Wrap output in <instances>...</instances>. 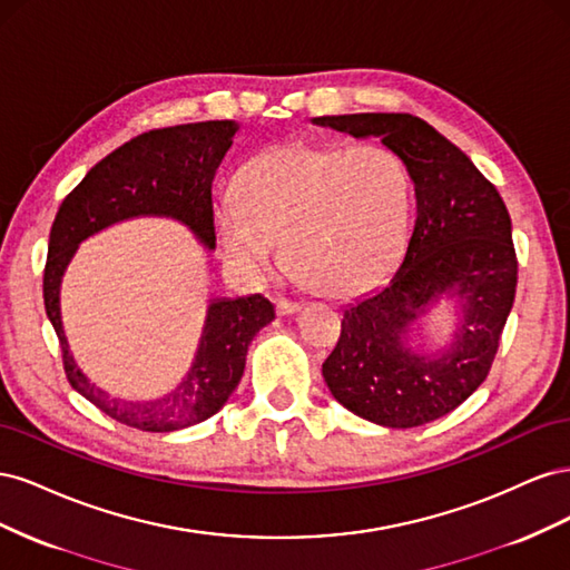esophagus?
<instances>
[{
    "mask_svg": "<svg viewBox=\"0 0 570 570\" xmlns=\"http://www.w3.org/2000/svg\"><path fill=\"white\" fill-rule=\"evenodd\" d=\"M275 312H278V316H289V314L299 312V304L292 302V299H278V302H275Z\"/></svg>",
    "mask_w": 570,
    "mask_h": 570,
    "instance_id": "obj_1",
    "label": "esophagus"
}]
</instances>
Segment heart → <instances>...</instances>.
<instances>
[{"label": "heart", "instance_id": "heart-1", "mask_svg": "<svg viewBox=\"0 0 570 570\" xmlns=\"http://www.w3.org/2000/svg\"><path fill=\"white\" fill-rule=\"evenodd\" d=\"M411 178L381 145L273 147L235 176V197L214 212L218 252L235 273L262 281L278 262L333 297L381 283L406 247Z\"/></svg>", "mask_w": 570, "mask_h": 570}]
</instances>
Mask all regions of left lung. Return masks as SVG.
Masks as SVG:
<instances>
[{
  "label": "left lung",
  "mask_w": 570,
  "mask_h": 570,
  "mask_svg": "<svg viewBox=\"0 0 570 570\" xmlns=\"http://www.w3.org/2000/svg\"><path fill=\"white\" fill-rule=\"evenodd\" d=\"M354 137H381L416 189V223L387 285L344 308L323 377L335 400L385 428H416L454 411L485 381L519 281L511 218L497 187L433 126L411 114L314 118ZM442 294L462 321L440 355L407 344L412 321Z\"/></svg>",
  "instance_id": "1"
}]
</instances>
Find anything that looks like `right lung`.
Returning <instances> with one entry per match:
<instances>
[{
    "instance_id": "right-lung-1",
    "label": "right lung",
    "mask_w": 570,
    "mask_h": 570,
    "mask_svg": "<svg viewBox=\"0 0 570 570\" xmlns=\"http://www.w3.org/2000/svg\"><path fill=\"white\" fill-rule=\"evenodd\" d=\"M237 128L235 120H202L132 137L88 170L51 223L42 289L68 383L114 421L145 433L202 423L228 402L245 373L254 335L275 318L273 304L262 295L212 299L195 361L178 387L159 400L126 402L90 383L68 352L59 306L61 278L82 239L135 216L176 218L214 249L212 183Z\"/></svg>"
}]
</instances>
